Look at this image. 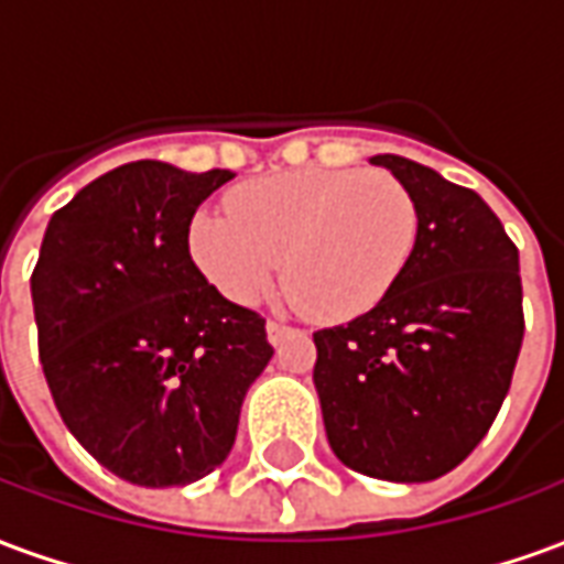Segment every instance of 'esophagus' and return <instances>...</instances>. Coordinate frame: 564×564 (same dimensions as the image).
I'll list each match as a JSON object with an SVG mask.
<instances>
[{
    "instance_id": "esophagus-1",
    "label": "esophagus",
    "mask_w": 564,
    "mask_h": 564,
    "mask_svg": "<svg viewBox=\"0 0 564 564\" xmlns=\"http://www.w3.org/2000/svg\"><path fill=\"white\" fill-rule=\"evenodd\" d=\"M293 332H295L293 326H286V323H278V319H269V323H265V335H269V344H274V347H278L281 341H286V338H290Z\"/></svg>"
}]
</instances>
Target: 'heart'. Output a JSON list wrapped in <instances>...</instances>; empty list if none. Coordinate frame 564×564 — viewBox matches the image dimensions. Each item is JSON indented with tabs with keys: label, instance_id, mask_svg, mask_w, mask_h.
I'll list each match as a JSON object with an SVG mask.
<instances>
[{
	"label": "heart",
	"instance_id": "heart-1",
	"mask_svg": "<svg viewBox=\"0 0 564 564\" xmlns=\"http://www.w3.org/2000/svg\"><path fill=\"white\" fill-rule=\"evenodd\" d=\"M420 210L387 172L293 169L238 184L226 210L202 208L186 247L205 281L257 305L281 271L307 317L344 323L378 307L414 257Z\"/></svg>",
	"mask_w": 564,
	"mask_h": 564
}]
</instances>
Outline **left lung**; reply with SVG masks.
Instances as JSON below:
<instances>
[{"mask_svg": "<svg viewBox=\"0 0 564 564\" xmlns=\"http://www.w3.org/2000/svg\"><path fill=\"white\" fill-rule=\"evenodd\" d=\"M371 165L414 196V257L378 307L314 332V387L347 468L425 484L484 441L508 395L525 332L520 253L474 189L395 153Z\"/></svg>", "mask_w": 564, "mask_h": 564, "instance_id": "left-lung-1", "label": "left lung"}]
</instances>
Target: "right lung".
<instances>
[{"instance_id":"right-lung-1","label":"right lung","mask_w":564,"mask_h":564,"mask_svg":"<svg viewBox=\"0 0 564 564\" xmlns=\"http://www.w3.org/2000/svg\"><path fill=\"white\" fill-rule=\"evenodd\" d=\"M235 174L156 160L96 177L47 223L32 271L39 356L80 447L139 486H186L226 462L271 344L223 299L186 232Z\"/></svg>"}]
</instances>
